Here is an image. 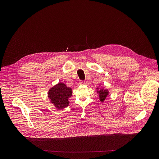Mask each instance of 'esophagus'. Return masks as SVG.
Segmentation results:
<instances>
[{
  "instance_id": "34e87169",
  "label": "esophagus",
  "mask_w": 159,
  "mask_h": 159,
  "mask_svg": "<svg viewBox=\"0 0 159 159\" xmlns=\"http://www.w3.org/2000/svg\"><path fill=\"white\" fill-rule=\"evenodd\" d=\"M79 83H80V85H83V84H85V81H84V80H80V82H79Z\"/></svg>"
}]
</instances>
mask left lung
I'll return each mask as SVG.
<instances>
[{
    "label": "left lung",
    "mask_w": 159,
    "mask_h": 159,
    "mask_svg": "<svg viewBox=\"0 0 159 159\" xmlns=\"http://www.w3.org/2000/svg\"><path fill=\"white\" fill-rule=\"evenodd\" d=\"M98 93H99V94L100 101H101L102 102H103V101L105 100L106 98L107 97V94H108L107 90H104L103 89H101V90H99Z\"/></svg>",
    "instance_id": "left-lung-1"
}]
</instances>
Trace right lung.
<instances>
[{
	"instance_id": "obj_1",
	"label": "right lung",
	"mask_w": 159,
	"mask_h": 159,
	"mask_svg": "<svg viewBox=\"0 0 159 159\" xmlns=\"http://www.w3.org/2000/svg\"><path fill=\"white\" fill-rule=\"evenodd\" d=\"M72 94V89L68 87L62 83L53 87L49 90L48 98L51 99V102L58 109H62L69 106V98Z\"/></svg>"
}]
</instances>
